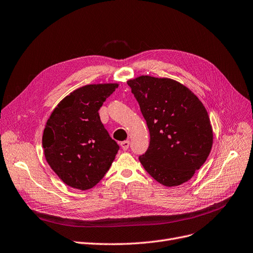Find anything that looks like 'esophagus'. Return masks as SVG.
Returning a JSON list of instances; mask_svg holds the SVG:
<instances>
[{"mask_svg": "<svg viewBox=\"0 0 253 253\" xmlns=\"http://www.w3.org/2000/svg\"><path fill=\"white\" fill-rule=\"evenodd\" d=\"M129 145H130V141L129 140H124V141L121 142V147H122V149L124 151H126L129 148Z\"/></svg>", "mask_w": 253, "mask_h": 253, "instance_id": "34e87169", "label": "esophagus"}]
</instances>
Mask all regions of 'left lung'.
Returning a JSON list of instances; mask_svg holds the SVG:
<instances>
[{"mask_svg":"<svg viewBox=\"0 0 253 253\" xmlns=\"http://www.w3.org/2000/svg\"><path fill=\"white\" fill-rule=\"evenodd\" d=\"M150 132L139 161L160 184L187 182L206 162L213 130L204 104L188 87L170 79L141 75L127 82Z\"/></svg>","mask_w":253,"mask_h":253,"instance_id":"obj_1","label":"left lung"}]
</instances>
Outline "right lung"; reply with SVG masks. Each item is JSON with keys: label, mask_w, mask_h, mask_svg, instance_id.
<instances>
[{"label": "right lung", "mask_w": 253, "mask_h": 253, "mask_svg": "<svg viewBox=\"0 0 253 253\" xmlns=\"http://www.w3.org/2000/svg\"><path fill=\"white\" fill-rule=\"evenodd\" d=\"M118 85H84L66 96L47 120L42 136L45 159L70 187L93 188L115 160L120 147L109 136L98 111Z\"/></svg>", "instance_id": "right-lung-1"}]
</instances>
